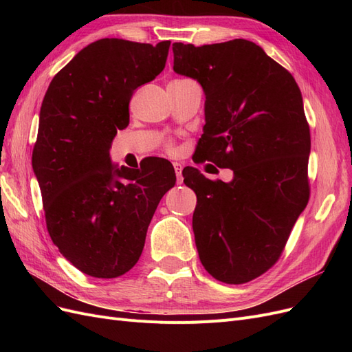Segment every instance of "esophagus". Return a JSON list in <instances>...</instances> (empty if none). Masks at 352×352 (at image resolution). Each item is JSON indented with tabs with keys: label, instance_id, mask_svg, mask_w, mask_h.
<instances>
[{
	"label": "esophagus",
	"instance_id": "obj_1",
	"mask_svg": "<svg viewBox=\"0 0 352 352\" xmlns=\"http://www.w3.org/2000/svg\"><path fill=\"white\" fill-rule=\"evenodd\" d=\"M173 167H175V173H176V177H177V184H184V177H182V168L184 166L180 163H173Z\"/></svg>",
	"mask_w": 352,
	"mask_h": 352
}]
</instances>
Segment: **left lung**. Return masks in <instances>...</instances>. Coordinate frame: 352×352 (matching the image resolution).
I'll return each mask as SVG.
<instances>
[{
    "label": "left lung",
    "mask_w": 352,
    "mask_h": 352,
    "mask_svg": "<svg viewBox=\"0 0 352 352\" xmlns=\"http://www.w3.org/2000/svg\"><path fill=\"white\" fill-rule=\"evenodd\" d=\"M173 70L204 91L206 124L197 162L233 170L212 182L195 167L184 182L197 194L192 229L212 278L239 285L278 261L310 188V127L292 78L247 39L195 47L173 44Z\"/></svg>",
    "instance_id": "obj_1"
}]
</instances>
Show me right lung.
I'll use <instances>...</instances> for the list:
<instances>
[{
  "mask_svg": "<svg viewBox=\"0 0 352 352\" xmlns=\"http://www.w3.org/2000/svg\"><path fill=\"white\" fill-rule=\"evenodd\" d=\"M168 48L170 41H95L56 74L42 101L32 167L47 229L60 252L92 278L113 279L133 267L160 199L176 184L164 158H145L136 170L110 158L117 131L129 124L135 89L163 72Z\"/></svg>",
  "mask_w": 352,
  "mask_h": 352,
  "instance_id": "1",
  "label": "right lung"
}]
</instances>
